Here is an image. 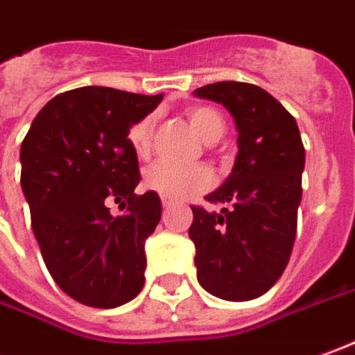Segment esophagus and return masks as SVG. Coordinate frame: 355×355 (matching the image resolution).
I'll list each match as a JSON object with an SVG mask.
<instances>
[{
    "label": "esophagus",
    "mask_w": 355,
    "mask_h": 355,
    "mask_svg": "<svg viewBox=\"0 0 355 355\" xmlns=\"http://www.w3.org/2000/svg\"><path fill=\"white\" fill-rule=\"evenodd\" d=\"M172 205H173V202L170 201V199H162V207H164V209H170Z\"/></svg>",
    "instance_id": "34e87169"
}]
</instances>
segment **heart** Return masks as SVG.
Returning <instances> with one entry per match:
<instances>
[{"instance_id": "heart-1", "label": "heart", "mask_w": 355, "mask_h": 355, "mask_svg": "<svg viewBox=\"0 0 355 355\" xmlns=\"http://www.w3.org/2000/svg\"><path fill=\"white\" fill-rule=\"evenodd\" d=\"M187 119L207 145H214L224 135V119L216 110L207 106H197L187 110ZM154 117L145 116L135 121L127 131V143L137 158H148L153 150ZM143 183L148 191L158 193L162 199L178 201L209 189L212 185V172L202 164L193 166H172L166 162H156L148 166L143 175Z\"/></svg>"}]
</instances>
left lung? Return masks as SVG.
Instances as JSON below:
<instances>
[{
	"label": "left lung",
	"instance_id": "1",
	"mask_svg": "<svg viewBox=\"0 0 355 355\" xmlns=\"http://www.w3.org/2000/svg\"><path fill=\"white\" fill-rule=\"evenodd\" d=\"M193 94L222 104L238 129L234 170L207 195L228 209L191 207L197 280L220 300L249 302L276 284L292 255L304 143L292 114L261 87L222 80Z\"/></svg>",
	"mask_w": 355,
	"mask_h": 355
}]
</instances>
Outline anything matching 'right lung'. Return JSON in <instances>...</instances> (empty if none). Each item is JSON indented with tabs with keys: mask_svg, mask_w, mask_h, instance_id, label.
I'll list each match as a JSON object with an SVG mask.
<instances>
[{
	"mask_svg": "<svg viewBox=\"0 0 355 355\" xmlns=\"http://www.w3.org/2000/svg\"><path fill=\"white\" fill-rule=\"evenodd\" d=\"M160 102L107 87L69 90L38 112L21 145L34 238L55 284L79 304L112 309L145 286V241L162 202L135 195L141 173L127 131ZM107 200H127L128 212L112 217Z\"/></svg>",
	"mask_w": 355,
	"mask_h": 355,
	"instance_id": "right-lung-1",
	"label": "right lung"
}]
</instances>
